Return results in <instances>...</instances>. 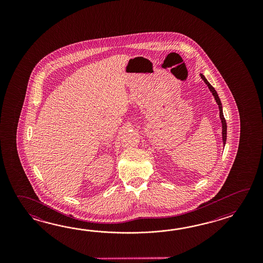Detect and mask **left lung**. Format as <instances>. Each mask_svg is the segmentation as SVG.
<instances>
[{
    "instance_id": "left-lung-1",
    "label": "left lung",
    "mask_w": 263,
    "mask_h": 263,
    "mask_svg": "<svg viewBox=\"0 0 263 263\" xmlns=\"http://www.w3.org/2000/svg\"><path fill=\"white\" fill-rule=\"evenodd\" d=\"M200 76H201L202 80L206 83V84L208 85V87L210 88L211 90V92L213 93V97H214V99H215V101L217 102V104L219 105V111H220V118H221V121H222V134H223V146H224V144H226V141H227V122H226V119L223 118V110H222V103H221V101H220V99H219L218 95H217V92L215 91V89L213 88V85L210 84L209 82L207 81V79L205 78L202 74H200Z\"/></svg>"
}]
</instances>
